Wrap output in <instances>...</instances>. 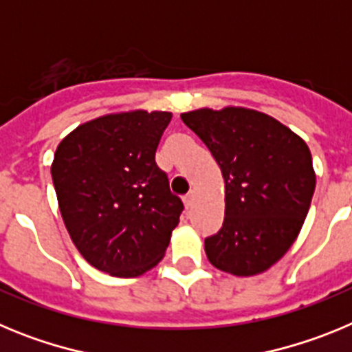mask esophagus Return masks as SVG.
Wrapping results in <instances>:
<instances>
[{"mask_svg": "<svg viewBox=\"0 0 352 352\" xmlns=\"http://www.w3.org/2000/svg\"><path fill=\"white\" fill-rule=\"evenodd\" d=\"M194 201H195V194H194V192H190V194H188V195H185V199H183V203H185L186 210H192V206H194Z\"/></svg>", "mask_w": 352, "mask_h": 352, "instance_id": "esophagus-1", "label": "esophagus"}]
</instances>
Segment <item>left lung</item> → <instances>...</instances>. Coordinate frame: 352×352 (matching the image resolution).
<instances>
[{"mask_svg": "<svg viewBox=\"0 0 352 352\" xmlns=\"http://www.w3.org/2000/svg\"><path fill=\"white\" fill-rule=\"evenodd\" d=\"M182 120L208 146L226 182L222 229L204 239L208 261L236 276L266 272L291 248L309 213L316 190L309 146L254 109L204 107Z\"/></svg>", "mask_w": 352, "mask_h": 352, "instance_id": "8db88e82", "label": "left lung"}]
</instances>
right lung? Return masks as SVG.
<instances>
[{
    "mask_svg": "<svg viewBox=\"0 0 352 352\" xmlns=\"http://www.w3.org/2000/svg\"><path fill=\"white\" fill-rule=\"evenodd\" d=\"M173 114L125 111L86 121L58 144V206L80 256L133 278L162 261L183 211L155 151Z\"/></svg>",
    "mask_w": 352,
    "mask_h": 352,
    "instance_id": "add662e5",
    "label": "right lung"
}]
</instances>
